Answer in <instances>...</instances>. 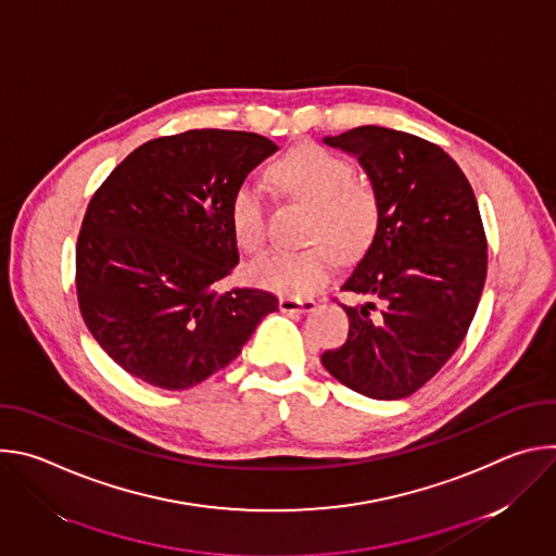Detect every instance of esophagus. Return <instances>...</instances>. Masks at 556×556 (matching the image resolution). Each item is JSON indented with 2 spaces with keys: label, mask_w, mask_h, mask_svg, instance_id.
Returning <instances> with one entry per match:
<instances>
[{
  "label": "esophagus",
  "mask_w": 556,
  "mask_h": 556,
  "mask_svg": "<svg viewBox=\"0 0 556 556\" xmlns=\"http://www.w3.org/2000/svg\"><path fill=\"white\" fill-rule=\"evenodd\" d=\"M316 303L312 299H296V296H281L279 299V309L286 314H301V312H312Z\"/></svg>",
  "instance_id": "34e87169"
}]
</instances>
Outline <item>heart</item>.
I'll return each instance as SVG.
<instances>
[{"mask_svg": "<svg viewBox=\"0 0 556 556\" xmlns=\"http://www.w3.org/2000/svg\"><path fill=\"white\" fill-rule=\"evenodd\" d=\"M273 185L288 198L312 206L307 240L299 251H273L249 266V277L283 296H307L319 290L343 257L363 253L378 228V198L369 182L354 178L343 155L314 142L288 149L270 165ZM266 198L253 185L237 187L230 200V226L244 251L266 244Z\"/></svg>", "mask_w": 556, "mask_h": 556, "instance_id": "heart-1", "label": "heart"}]
</instances>
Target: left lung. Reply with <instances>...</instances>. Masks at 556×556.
I'll list each match as a JSON object with an SVG mask.
<instances>
[{"label":"left lung","mask_w":556,"mask_h":556,"mask_svg":"<svg viewBox=\"0 0 556 556\" xmlns=\"http://www.w3.org/2000/svg\"><path fill=\"white\" fill-rule=\"evenodd\" d=\"M324 142L358 157L380 215L341 288L367 303H341L348 341L321 363L367 399H407L453 356L478 309L489 264L478 200L453 157L414 134L363 125Z\"/></svg>","instance_id":"8db88e82"}]
</instances>
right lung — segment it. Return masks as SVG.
<instances>
[{
    "label": "right lung",
    "instance_id": "obj_1",
    "mask_svg": "<svg viewBox=\"0 0 556 556\" xmlns=\"http://www.w3.org/2000/svg\"><path fill=\"white\" fill-rule=\"evenodd\" d=\"M277 149L251 131L189 129L140 144L97 189L76 242V296L127 374L189 389L277 312L266 290L215 288L240 264L232 193Z\"/></svg>",
    "mask_w": 556,
    "mask_h": 556
}]
</instances>
